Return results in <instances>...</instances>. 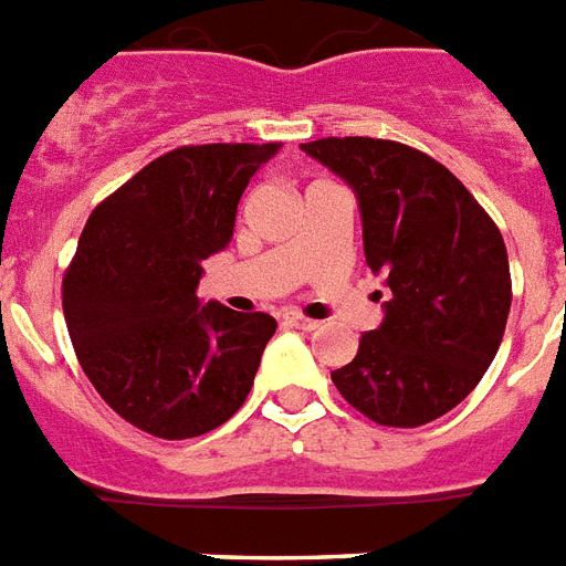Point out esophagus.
<instances>
[{"instance_id":"esophagus-1","label":"esophagus","mask_w":566,"mask_h":566,"mask_svg":"<svg viewBox=\"0 0 566 566\" xmlns=\"http://www.w3.org/2000/svg\"><path fill=\"white\" fill-rule=\"evenodd\" d=\"M283 321H286L289 327H295V329H315V327H318V321L306 318V315H301V312H286V315H283Z\"/></svg>"}]
</instances>
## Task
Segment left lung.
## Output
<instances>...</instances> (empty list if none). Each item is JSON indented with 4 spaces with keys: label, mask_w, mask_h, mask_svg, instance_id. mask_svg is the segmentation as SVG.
<instances>
[{
    "label": "left lung",
    "mask_w": 566,
    "mask_h": 566,
    "mask_svg": "<svg viewBox=\"0 0 566 566\" xmlns=\"http://www.w3.org/2000/svg\"><path fill=\"white\" fill-rule=\"evenodd\" d=\"M354 187L370 271L391 289L379 329L333 370L338 395L382 427L415 429L476 388L503 342L512 271L494 219L453 171L374 137L301 146Z\"/></svg>",
    "instance_id": "1"
}]
</instances>
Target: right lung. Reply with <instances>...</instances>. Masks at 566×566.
<instances>
[{
  "mask_svg": "<svg viewBox=\"0 0 566 566\" xmlns=\"http://www.w3.org/2000/svg\"><path fill=\"white\" fill-rule=\"evenodd\" d=\"M280 143L180 146L90 212L63 274V318L102 400L166 441L233 418L277 329L265 312L198 304L201 262L233 237L248 180Z\"/></svg>",
  "mask_w": 566,
  "mask_h": 566,
  "instance_id": "1",
  "label": "right lung"
}]
</instances>
